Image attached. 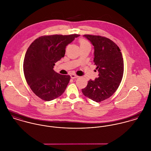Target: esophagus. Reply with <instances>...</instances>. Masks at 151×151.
I'll return each mask as SVG.
<instances>
[{"label": "esophagus", "mask_w": 151, "mask_h": 151, "mask_svg": "<svg viewBox=\"0 0 151 151\" xmlns=\"http://www.w3.org/2000/svg\"><path fill=\"white\" fill-rule=\"evenodd\" d=\"M70 76H71V78H78V76H77V75H76V74H71L70 75Z\"/></svg>", "instance_id": "obj_1"}]
</instances>
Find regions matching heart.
I'll return each mask as SVG.
<instances>
[{
  "label": "heart",
  "mask_w": 151,
  "mask_h": 151,
  "mask_svg": "<svg viewBox=\"0 0 151 151\" xmlns=\"http://www.w3.org/2000/svg\"><path fill=\"white\" fill-rule=\"evenodd\" d=\"M79 43H80V47L86 46H90L89 43L87 41H86V40H84V39H80V41H79Z\"/></svg>",
  "instance_id": "obj_1"
}]
</instances>
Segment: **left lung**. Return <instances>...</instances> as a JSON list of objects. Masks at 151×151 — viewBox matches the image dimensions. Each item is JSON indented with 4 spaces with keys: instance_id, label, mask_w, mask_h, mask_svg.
I'll return each mask as SVG.
<instances>
[{
    "instance_id": "left-lung-1",
    "label": "left lung",
    "mask_w": 151,
    "mask_h": 151,
    "mask_svg": "<svg viewBox=\"0 0 151 151\" xmlns=\"http://www.w3.org/2000/svg\"><path fill=\"white\" fill-rule=\"evenodd\" d=\"M94 46L93 62L99 72V77L90 80L83 93L96 102L110 98L117 89L122 80L124 62L119 46L108 38L84 35Z\"/></svg>"
}]
</instances>
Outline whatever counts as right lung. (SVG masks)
Segmentation results:
<instances>
[{"label":"right lung","mask_w":151,"mask_h":151,"mask_svg":"<svg viewBox=\"0 0 151 151\" xmlns=\"http://www.w3.org/2000/svg\"><path fill=\"white\" fill-rule=\"evenodd\" d=\"M79 36L44 35L28 48L23 63L24 76L32 92L42 100H53L65 92L70 76L57 73L53 67L65 56L66 46Z\"/></svg>","instance_id":"add662e5"}]
</instances>
